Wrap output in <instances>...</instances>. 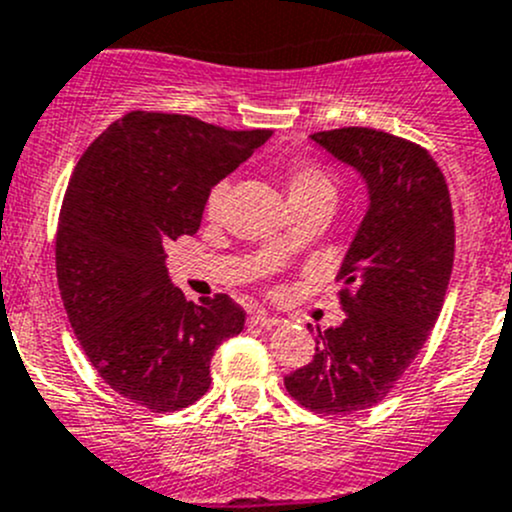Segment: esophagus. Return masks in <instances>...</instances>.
Wrapping results in <instances>:
<instances>
[{
  "label": "esophagus",
  "instance_id": "1",
  "mask_svg": "<svg viewBox=\"0 0 512 512\" xmlns=\"http://www.w3.org/2000/svg\"><path fill=\"white\" fill-rule=\"evenodd\" d=\"M247 322H250L252 327H262V329H275V327H280V319L267 317V314H262V312L252 314V317L247 319Z\"/></svg>",
  "mask_w": 512,
  "mask_h": 512
}]
</instances>
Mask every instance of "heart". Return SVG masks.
Wrapping results in <instances>:
<instances>
[{
	"instance_id": "1",
	"label": "heart",
	"mask_w": 512,
	"mask_h": 512,
	"mask_svg": "<svg viewBox=\"0 0 512 512\" xmlns=\"http://www.w3.org/2000/svg\"><path fill=\"white\" fill-rule=\"evenodd\" d=\"M227 190H230V183H227V180H218V183L208 190V198H205V215H208V218H218V215L223 213ZM287 195L292 205L314 198H334V180L322 165L304 163L302 160V163H294L292 168H289Z\"/></svg>"
}]
</instances>
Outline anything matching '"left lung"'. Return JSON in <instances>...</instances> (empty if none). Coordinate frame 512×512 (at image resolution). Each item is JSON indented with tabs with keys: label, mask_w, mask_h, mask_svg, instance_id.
<instances>
[{
	"label": "left lung",
	"mask_w": 512,
	"mask_h": 512,
	"mask_svg": "<svg viewBox=\"0 0 512 512\" xmlns=\"http://www.w3.org/2000/svg\"><path fill=\"white\" fill-rule=\"evenodd\" d=\"M369 185V210L339 270L347 319L317 327V352L285 376L314 414H356L384 401L431 334L446 299L456 223L446 178L423 146L376 128L314 133Z\"/></svg>",
	"instance_id": "1"
}]
</instances>
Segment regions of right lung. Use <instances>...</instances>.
I'll return each mask as SVG.
<instances>
[{"label": "right lung", "mask_w": 512, "mask_h": 512, "mask_svg": "<svg viewBox=\"0 0 512 512\" xmlns=\"http://www.w3.org/2000/svg\"><path fill=\"white\" fill-rule=\"evenodd\" d=\"M270 133L131 111L71 173L56 227L64 309L98 376L153 414L195 404L215 349L245 327V309L227 294L195 304L170 285L165 247L198 232L208 190Z\"/></svg>", "instance_id": "1"}]
</instances>
